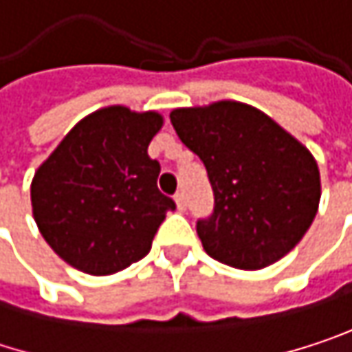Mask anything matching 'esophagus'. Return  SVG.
<instances>
[{
    "instance_id": "1",
    "label": "esophagus",
    "mask_w": 352,
    "mask_h": 352,
    "mask_svg": "<svg viewBox=\"0 0 352 352\" xmlns=\"http://www.w3.org/2000/svg\"><path fill=\"white\" fill-rule=\"evenodd\" d=\"M175 204H177V210H187V197H185V193L183 191H179L175 195Z\"/></svg>"
}]
</instances>
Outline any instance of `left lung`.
Wrapping results in <instances>:
<instances>
[{"instance_id": "obj_1", "label": "left lung", "mask_w": 352, "mask_h": 352, "mask_svg": "<svg viewBox=\"0 0 352 352\" xmlns=\"http://www.w3.org/2000/svg\"><path fill=\"white\" fill-rule=\"evenodd\" d=\"M171 124L206 165L214 214L197 222L204 250L230 267L256 271L283 258L316 218L314 155L273 118L241 102L177 107Z\"/></svg>"}]
</instances>
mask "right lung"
<instances>
[{"label": "right lung", "instance_id": "right-lung-1", "mask_svg": "<svg viewBox=\"0 0 352 352\" xmlns=\"http://www.w3.org/2000/svg\"><path fill=\"white\" fill-rule=\"evenodd\" d=\"M159 111L107 106L79 120L36 169L30 199L50 248L87 275H113L148 254L175 201L157 187L148 144Z\"/></svg>", "mask_w": 352, "mask_h": 352}]
</instances>
